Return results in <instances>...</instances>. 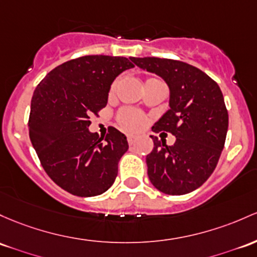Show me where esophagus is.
Masks as SVG:
<instances>
[{"label":"esophagus","instance_id":"34e87169","mask_svg":"<svg viewBox=\"0 0 257 257\" xmlns=\"http://www.w3.org/2000/svg\"><path fill=\"white\" fill-rule=\"evenodd\" d=\"M126 139H128V144L129 145H134L135 144V137L134 135H128V137H126Z\"/></svg>","mask_w":257,"mask_h":257}]
</instances>
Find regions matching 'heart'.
<instances>
[{
    "instance_id": "b5f03b06",
    "label": "heart",
    "mask_w": 257,
    "mask_h": 257,
    "mask_svg": "<svg viewBox=\"0 0 257 257\" xmlns=\"http://www.w3.org/2000/svg\"><path fill=\"white\" fill-rule=\"evenodd\" d=\"M114 89L115 83L111 86L109 94H113ZM117 119L118 123L128 132H138L145 125V117L140 112H138L137 109L129 108V107L120 109L119 113L117 115Z\"/></svg>"
}]
</instances>
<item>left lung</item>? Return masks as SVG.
I'll return each instance as SVG.
<instances>
[{
	"instance_id": "left-lung-1",
	"label": "left lung",
	"mask_w": 257,
	"mask_h": 257,
	"mask_svg": "<svg viewBox=\"0 0 257 257\" xmlns=\"http://www.w3.org/2000/svg\"><path fill=\"white\" fill-rule=\"evenodd\" d=\"M131 61L170 87V109L152 132L173 134L176 143L168 146L151 135L154 150L146 156L149 179L168 195L190 193L212 174L224 148L228 111L221 89L206 73L185 62L157 57Z\"/></svg>"
}]
</instances>
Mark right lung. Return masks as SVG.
I'll return each instance as SVG.
<instances>
[{
	"label": "right lung",
	"mask_w": 257,
	"mask_h": 257,
	"mask_svg": "<svg viewBox=\"0 0 257 257\" xmlns=\"http://www.w3.org/2000/svg\"><path fill=\"white\" fill-rule=\"evenodd\" d=\"M133 67L125 57L84 56L51 70L34 91L30 140L50 178L73 195H100L114 183L125 135L109 128L98 137L89 119L107 105L114 79Z\"/></svg>",
	"instance_id": "add662e5"
}]
</instances>
